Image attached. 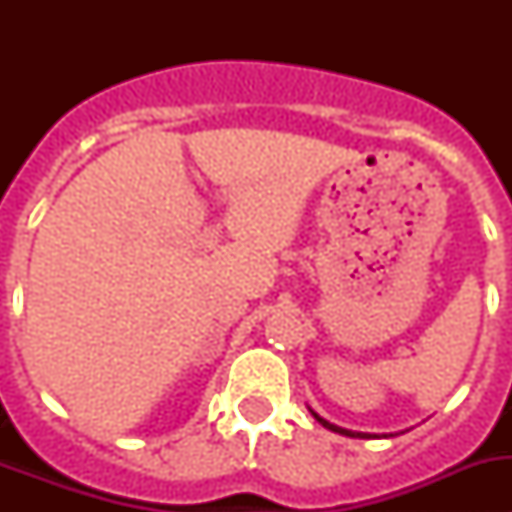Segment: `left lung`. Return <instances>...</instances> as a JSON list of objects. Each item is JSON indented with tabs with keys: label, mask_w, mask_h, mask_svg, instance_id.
Masks as SVG:
<instances>
[{
	"label": "left lung",
	"mask_w": 512,
	"mask_h": 512,
	"mask_svg": "<svg viewBox=\"0 0 512 512\" xmlns=\"http://www.w3.org/2000/svg\"><path fill=\"white\" fill-rule=\"evenodd\" d=\"M312 413V410H310ZM315 415V420H318V423H323L325 428H328V431H333V433H341V436H348V438H369V433H359V431H348V428H341V425H333V423H328V420L325 418H320L318 413H312Z\"/></svg>",
	"instance_id": "obj_1"
}]
</instances>
